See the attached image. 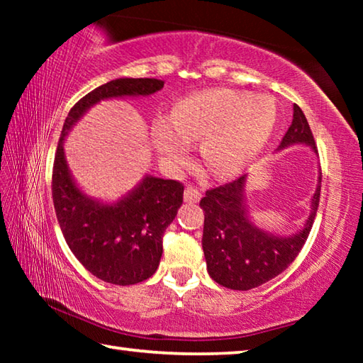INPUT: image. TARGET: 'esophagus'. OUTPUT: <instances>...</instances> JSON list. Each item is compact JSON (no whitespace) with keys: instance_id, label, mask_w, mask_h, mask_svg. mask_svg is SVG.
I'll use <instances>...</instances> for the list:
<instances>
[{"instance_id":"obj_1","label":"esophagus","mask_w":363,"mask_h":363,"mask_svg":"<svg viewBox=\"0 0 363 363\" xmlns=\"http://www.w3.org/2000/svg\"><path fill=\"white\" fill-rule=\"evenodd\" d=\"M200 199H201V194L199 189L190 186L184 190V201H186V203H199Z\"/></svg>"}]
</instances>
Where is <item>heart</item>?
<instances>
[{
    "mask_svg": "<svg viewBox=\"0 0 363 363\" xmlns=\"http://www.w3.org/2000/svg\"><path fill=\"white\" fill-rule=\"evenodd\" d=\"M277 107L264 96L232 89H206L184 97L173 115L152 123V143L171 167L189 162L201 140L206 169L219 179L233 177L259 155L274 133Z\"/></svg>",
    "mask_w": 363,
    "mask_h": 363,
    "instance_id": "heart-1",
    "label": "heart"
}]
</instances>
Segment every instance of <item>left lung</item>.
<instances>
[{
	"instance_id": "left-lung-1",
	"label": "left lung",
	"mask_w": 363,
	"mask_h": 363,
	"mask_svg": "<svg viewBox=\"0 0 363 363\" xmlns=\"http://www.w3.org/2000/svg\"><path fill=\"white\" fill-rule=\"evenodd\" d=\"M291 145H307L317 155L309 123L296 104L293 106L291 126L277 152ZM247 179L248 174H243L237 181L208 190L200 200L201 210L205 211L201 247L208 274L216 284L240 291L251 290L277 277L299 255L315 219L322 173L318 168L317 187L304 225L288 235L269 232L255 224L245 195Z\"/></svg>"
}]
</instances>
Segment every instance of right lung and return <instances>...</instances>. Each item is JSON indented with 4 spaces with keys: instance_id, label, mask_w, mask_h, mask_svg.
Instances as JSON below:
<instances>
[{
    "instance_id": "add662e5",
    "label": "right lung",
    "mask_w": 363,
    "mask_h": 363,
    "mask_svg": "<svg viewBox=\"0 0 363 363\" xmlns=\"http://www.w3.org/2000/svg\"><path fill=\"white\" fill-rule=\"evenodd\" d=\"M157 78H116L99 86L69 112L52 169V200L60 230L77 259L107 284L134 285L155 274L163 233L182 205V184L145 174L115 201L89 196L72 176L64 143L72 128L101 101L155 94Z\"/></svg>"
}]
</instances>
